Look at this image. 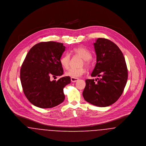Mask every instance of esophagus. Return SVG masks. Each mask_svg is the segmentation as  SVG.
Returning <instances> with one entry per match:
<instances>
[{
    "label": "esophagus",
    "instance_id": "esophagus-1",
    "mask_svg": "<svg viewBox=\"0 0 146 146\" xmlns=\"http://www.w3.org/2000/svg\"><path fill=\"white\" fill-rule=\"evenodd\" d=\"M70 80H71V81H72V82H76L78 81L79 79H78V78H73V77H71Z\"/></svg>",
    "mask_w": 146,
    "mask_h": 146
}]
</instances>
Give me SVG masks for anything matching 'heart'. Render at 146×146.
Instances as JSON below:
<instances>
[{
	"label": "heart",
	"instance_id": "heart-1",
	"mask_svg": "<svg viewBox=\"0 0 146 146\" xmlns=\"http://www.w3.org/2000/svg\"><path fill=\"white\" fill-rule=\"evenodd\" d=\"M72 52L74 54L79 55L83 59L84 63H83L82 64H84L86 66H89L90 65V59H91L92 55L87 49L82 46H79L73 49ZM70 56L68 53L64 54L60 59V64L65 69H68L69 68L70 64ZM85 73L86 69L83 67L80 68H71L68 71L66 72L65 74L67 76H69L73 78H77L81 77V76L84 74Z\"/></svg>",
	"mask_w": 146,
	"mask_h": 146
}]
</instances>
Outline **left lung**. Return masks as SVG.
<instances>
[{
	"mask_svg": "<svg viewBox=\"0 0 146 146\" xmlns=\"http://www.w3.org/2000/svg\"><path fill=\"white\" fill-rule=\"evenodd\" d=\"M96 64L92 77L100 78L86 80L82 93L84 100L94 105L106 107L121 95L128 80V69L123 52L111 41L98 38L94 44Z\"/></svg>",
	"mask_w": 146,
	"mask_h": 146,
	"instance_id": "1",
	"label": "left lung"
}]
</instances>
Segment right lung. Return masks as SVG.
<instances>
[{
    "instance_id": "obj_1",
    "label": "right lung",
    "mask_w": 146,
    "mask_h": 146,
    "mask_svg": "<svg viewBox=\"0 0 146 146\" xmlns=\"http://www.w3.org/2000/svg\"><path fill=\"white\" fill-rule=\"evenodd\" d=\"M65 50L62 43L48 41L36 44L27 53L21 68L20 79L26 97L33 105L47 109L64 101L63 88L70 83V77L58 81H51L50 78L63 74L60 59Z\"/></svg>"
}]
</instances>
